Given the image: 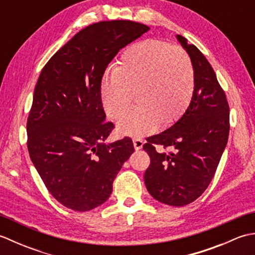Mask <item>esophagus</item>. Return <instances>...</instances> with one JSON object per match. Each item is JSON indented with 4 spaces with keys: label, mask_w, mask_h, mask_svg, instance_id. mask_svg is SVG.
I'll return each instance as SVG.
<instances>
[{
    "label": "esophagus",
    "mask_w": 255,
    "mask_h": 255,
    "mask_svg": "<svg viewBox=\"0 0 255 255\" xmlns=\"http://www.w3.org/2000/svg\"><path fill=\"white\" fill-rule=\"evenodd\" d=\"M132 142H133V147L136 150H140L143 145V140L140 137H133L132 138Z\"/></svg>",
    "instance_id": "1"
}]
</instances>
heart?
<instances>
[{
	"label": "heart",
	"mask_w": 255,
	"mask_h": 255,
	"mask_svg": "<svg viewBox=\"0 0 255 255\" xmlns=\"http://www.w3.org/2000/svg\"><path fill=\"white\" fill-rule=\"evenodd\" d=\"M195 88L191 58L182 48L147 39L125 50L118 66L104 77L101 97L107 115L121 119L134 96L139 106L119 123V131L142 136L159 123L167 126L186 111Z\"/></svg>",
	"instance_id": "obj_1"
}]
</instances>
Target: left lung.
I'll use <instances>...</instances> for the list:
<instances>
[{"mask_svg":"<svg viewBox=\"0 0 255 255\" xmlns=\"http://www.w3.org/2000/svg\"><path fill=\"white\" fill-rule=\"evenodd\" d=\"M194 68L195 88L186 112L165 131L147 138L150 156L144 183L154 199L171 206L191 204L213 180L229 136V104L210 63L198 48L176 36ZM155 145L172 153H158Z\"/></svg>","mask_w":255,"mask_h":255,"instance_id":"left-lung-1","label":"left lung"}]
</instances>
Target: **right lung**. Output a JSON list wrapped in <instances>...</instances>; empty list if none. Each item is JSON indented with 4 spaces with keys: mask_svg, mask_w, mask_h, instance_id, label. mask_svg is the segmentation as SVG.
<instances>
[{
    "mask_svg": "<svg viewBox=\"0 0 255 255\" xmlns=\"http://www.w3.org/2000/svg\"><path fill=\"white\" fill-rule=\"evenodd\" d=\"M149 27L107 20L80 30L46 63L27 119V148L49 193L67 208L88 211L105 203L113 182L134 151L125 137L105 143L101 84L118 51Z\"/></svg>",
    "mask_w": 255,
    "mask_h": 255,
    "instance_id": "1",
    "label": "right lung"
}]
</instances>
